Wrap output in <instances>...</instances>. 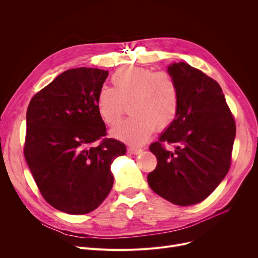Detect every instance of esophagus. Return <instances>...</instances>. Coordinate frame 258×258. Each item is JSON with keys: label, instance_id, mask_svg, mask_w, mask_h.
Returning <instances> with one entry per match:
<instances>
[{"label": "esophagus", "instance_id": "obj_1", "mask_svg": "<svg viewBox=\"0 0 258 258\" xmlns=\"http://www.w3.org/2000/svg\"><path fill=\"white\" fill-rule=\"evenodd\" d=\"M127 152H128L130 154H132V155H138V154L142 153V150H141V148H136V147H130L128 150H127Z\"/></svg>", "mask_w": 258, "mask_h": 258}]
</instances>
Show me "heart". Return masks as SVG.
I'll use <instances>...</instances> for the list:
<instances>
[{"label": "heart", "instance_id": "b5f03b06", "mask_svg": "<svg viewBox=\"0 0 258 258\" xmlns=\"http://www.w3.org/2000/svg\"><path fill=\"white\" fill-rule=\"evenodd\" d=\"M113 88L97 94V111L108 126L117 125L125 112L132 116L112 131V136L132 145L144 143L156 131L169 127L180 110V92L167 71L144 67H124L111 77Z\"/></svg>", "mask_w": 258, "mask_h": 258}]
</instances>
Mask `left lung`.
I'll use <instances>...</instances> for the list:
<instances>
[{
    "label": "left lung",
    "instance_id": "1",
    "mask_svg": "<svg viewBox=\"0 0 258 258\" xmlns=\"http://www.w3.org/2000/svg\"><path fill=\"white\" fill-rule=\"evenodd\" d=\"M180 92L177 119L150 146L156 169L147 175L153 190L174 205L204 201L231 165L236 126L222 88L214 79L183 61L168 67ZM171 144L173 152L164 143Z\"/></svg>",
    "mask_w": 258,
    "mask_h": 258
}]
</instances>
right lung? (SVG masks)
Masks as SVG:
<instances>
[{
	"label": "right lung",
	"instance_id": "1",
	"mask_svg": "<svg viewBox=\"0 0 258 258\" xmlns=\"http://www.w3.org/2000/svg\"><path fill=\"white\" fill-rule=\"evenodd\" d=\"M107 75L94 68L67 70L37 92L27 110L26 162L40 195L66 213L86 214L101 204L114 183L111 164L126 152L125 144L103 138L97 94Z\"/></svg>",
	"mask_w": 258,
	"mask_h": 258
}]
</instances>
